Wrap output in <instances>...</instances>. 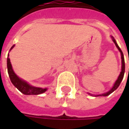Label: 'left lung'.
Segmentation results:
<instances>
[{"label":"left lung","instance_id":"1","mask_svg":"<svg viewBox=\"0 0 129 129\" xmlns=\"http://www.w3.org/2000/svg\"><path fill=\"white\" fill-rule=\"evenodd\" d=\"M112 39V40H113V42H114L115 44V45L116 46L117 49H118V51L120 52L121 53V72H120V75H119V76L118 77V79L116 80V81L114 83V85H113L112 87V88L109 90V91L106 92H105V93H103V94H99V95H93L91 93H89V92H87L90 95H91V96H108V95H109L111 93H112L113 91H115L116 90L117 88L118 87V86L120 85V84H121V82L122 80H123V75H124V72H125V61H124V57H123V52H122L121 49H120V47H118V44L116 43V41L115 40V39L113 38V37H111ZM128 60H129V58H128Z\"/></svg>","mask_w":129,"mask_h":129}]
</instances>
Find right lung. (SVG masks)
<instances>
[{
	"label": "right lung",
	"mask_w": 129,
	"mask_h": 129,
	"mask_svg": "<svg viewBox=\"0 0 129 129\" xmlns=\"http://www.w3.org/2000/svg\"><path fill=\"white\" fill-rule=\"evenodd\" d=\"M14 46L15 45H13L10 51L14 47ZM8 57H9V54H8L7 58V68L8 75H9L10 80L13 83V85L16 87L19 91L21 92L24 95H39V94L44 93V92L47 91V88L32 86L30 84H28L26 81L23 80V79L18 77L13 71L10 58Z\"/></svg>",
	"instance_id": "1"
}]
</instances>
